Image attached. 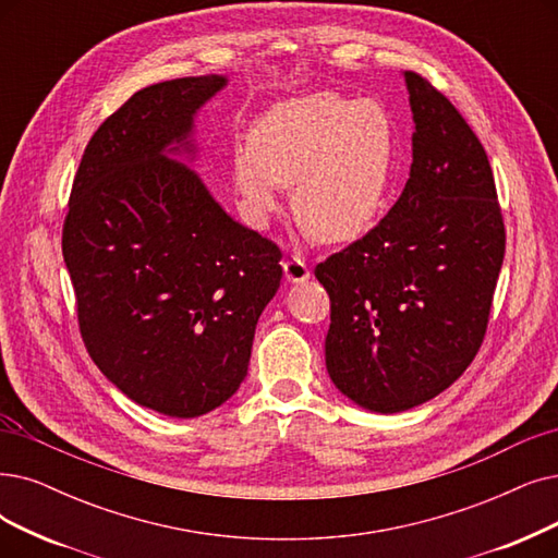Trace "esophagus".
<instances>
[{
	"label": "esophagus",
	"mask_w": 558,
	"mask_h": 558,
	"mask_svg": "<svg viewBox=\"0 0 558 558\" xmlns=\"http://www.w3.org/2000/svg\"><path fill=\"white\" fill-rule=\"evenodd\" d=\"M283 272H286V279L288 281H306L311 277V270L306 267V263L300 258V256H291L283 260Z\"/></svg>",
	"instance_id": "obj_1"
}]
</instances>
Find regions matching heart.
Wrapping results in <instances>:
<instances>
[{"mask_svg":"<svg viewBox=\"0 0 558 558\" xmlns=\"http://www.w3.org/2000/svg\"><path fill=\"white\" fill-rule=\"evenodd\" d=\"M396 125L375 100L318 92L283 100L258 119L252 142L233 148V185L254 221L293 187L298 225L320 242L366 231L396 169Z\"/></svg>","mask_w":558,"mask_h":558,"instance_id":"1","label":"heart"}]
</instances>
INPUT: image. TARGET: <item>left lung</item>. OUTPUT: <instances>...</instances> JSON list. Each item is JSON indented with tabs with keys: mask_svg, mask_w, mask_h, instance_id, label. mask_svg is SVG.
<instances>
[{
	"mask_svg": "<svg viewBox=\"0 0 558 558\" xmlns=\"http://www.w3.org/2000/svg\"><path fill=\"white\" fill-rule=\"evenodd\" d=\"M412 169L364 238L316 265L331 302L325 364L356 405L426 403L474 362L506 252L487 153L451 100L405 73Z\"/></svg>",
	"mask_w": 558,
	"mask_h": 558,
	"instance_id": "left-lung-1",
	"label": "left lung"
}]
</instances>
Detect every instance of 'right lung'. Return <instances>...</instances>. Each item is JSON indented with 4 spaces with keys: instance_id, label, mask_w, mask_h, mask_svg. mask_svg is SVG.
Wrapping results in <instances>:
<instances>
[{
    "instance_id": "obj_1",
    "label": "right lung",
    "mask_w": 558,
    "mask_h": 558,
    "mask_svg": "<svg viewBox=\"0 0 558 558\" xmlns=\"http://www.w3.org/2000/svg\"><path fill=\"white\" fill-rule=\"evenodd\" d=\"M227 77L150 84L88 140L61 250L82 341L130 400L192 418L247 375L260 311L281 281V250L233 221L192 169L196 109Z\"/></svg>"
}]
</instances>
